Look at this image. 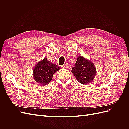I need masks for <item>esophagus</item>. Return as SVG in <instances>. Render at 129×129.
Wrapping results in <instances>:
<instances>
[{
	"instance_id": "34e87169",
	"label": "esophagus",
	"mask_w": 129,
	"mask_h": 129,
	"mask_svg": "<svg viewBox=\"0 0 129 129\" xmlns=\"http://www.w3.org/2000/svg\"><path fill=\"white\" fill-rule=\"evenodd\" d=\"M68 67H69V64L68 63H66L62 66V67L64 68H68Z\"/></svg>"
}]
</instances>
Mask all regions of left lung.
Wrapping results in <instances>:
<instances>
[{"mask_svg":"<svg viewBox=\"0 0 129 129\" xmlns=\"http://www.w3.org/2000/svg\"><path fill=\"white\" fill-rule=\"evenodd\" d=\"M72 72L77 81L82 84L91 83L96 75V69L94 63L82 56H78Z\"/></svg>","mask_w":129,"mask_h":129,"instance_id":"obj_1","label":"left lung"}]
</instances>
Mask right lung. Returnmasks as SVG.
I'll return each mask as SVG.
<instances>
[{
	"mask_svg": "<svg viewBox=\"0 0 129 129\" xmlns=\"http://www.w3.org/2000/svg\"><path fill=\"white\" fill-rule=\"evenodd\" d=\"M35 66L33 71V79L41 85L48 84L52 80L54 74L61 68L55 63L53 64L48 61L47 58L38 62Z\"/></svg>",
	"mask_w": 129,
	"mask_h": 129,
	"instance_id": "add662e5",
	"label": "right lung"
}]
</instances>
